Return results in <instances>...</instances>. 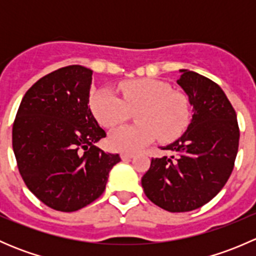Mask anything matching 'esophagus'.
I'll return each mask as SVG.
<instances>
[{
	"instance_id": "esophagus-1",
	"label": "esophagus",
	"mask_w": 256,
	"mask_h": 256,
	"mask_svg": "<svg viewBox=\"0 0 256 256\" xmlns=\"http://www.w3.org/2000/svg\"><path fill=\"white\" fill-rule=\"evenodd\" d=\"M120 156L122 160H128V158H132V157H135V154H131V152H121Z\"/></svg>"
}]
</instances>
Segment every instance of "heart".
I'll use <instances>...</instances> for the list:
<instances>
[{
  "mask_svg": "<svg viewBox=\"0 0 256 256\" xmlns=\"http://www.w3.org/2000/svg\"><path fill=\"white\" fill-rule=\"evenodd\" d=\"M122 100L110 89H99L90 96L89 106L95 118L105 128L124 122L130 110L135 114L136 125L118 128L110 134L112 148L136 152L160 138L172 142L180 138L190 120L187 98L172 92L167 82L156 79L128 80L118 85Z\"/></svg>",
  "mask_w": 256,
  "mask_h": 256,
  "instance_id": "1",
  "label": "heart"
}]
</instances>
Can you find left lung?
<instances>
[{"label": "left lung", "mask_w": 256, "mask_h": 256, "mask_svg": "<svg viewBox=\"0 0 256 256\" xmlns=\"http://www.w3.org/2000/svg\"><path fill=\"white\" fill-rule=\"evenodd\" d=\"M180 73L177 84L193 108L192 120L178 140L161 147L174 154L152 158L141 180L146 197L172 213L200 208L220 192L233 171L240 136L222 88L196 72Z\"/></svg>", "instance_id": "8db88e82"}]
</instances>
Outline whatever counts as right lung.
Listing matches in <instances>:
<instances>
[{"label": "right lung", "mask_w": 256, "mask_h": 256, "mask_svg": "<svg viewBox=\"0 0 256 256\" xmlns=\"http://www.w3.org/2000/svg\"><path fill=\"white\" fill-rule=\"evenodd\" d=\"M92 70L68 66L40 78L20 102L12 146L28 190L48 207L76 212L94 202L121 161L95 144L106 136L89 104Z\"/></svg>", "instance_id": "add662e5"}]
</instances>
